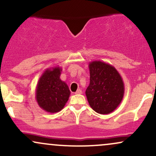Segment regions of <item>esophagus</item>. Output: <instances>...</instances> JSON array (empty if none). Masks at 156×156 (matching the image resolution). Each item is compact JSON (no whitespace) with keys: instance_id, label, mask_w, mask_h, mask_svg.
Here are the masks:
<instances>
[{"instance_id":"esophagus-1","label":"esophagus","mask_w":156,"mask_h":156,"mask_svg":"<svg viewBox=\"0 0 156 156\" xmlns=\"http://www.w3.org/2000/svg\"><path fill=\"white\" fill-rule=\"evenodd\" d=\"M81 93H82V91H81V89H78V90H77L76 92H75V94H81Z\"/></svg>"}]
</instances>
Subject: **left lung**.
<instances>
[{"instance_id":"left-lung-1","label":"left lung","mask_w":156,"mask_h":156,"mask_svg":"<svg viewBox=\"0 0 156 156\" xmlns=\"http://www.w3.org/2000/svg\"><path fill=\"white\" fill-rule=\"evenodd\" d=\"M89 68L90 83L86 90L89 104L98 114H110L122 101V78L115 67L101 61L89 62Z\"/></svg>"}]
</instances>
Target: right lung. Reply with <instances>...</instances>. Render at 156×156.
<instances>
[{
	"instance_id": "add662e5",
	"label": "right lung",
	"mask_w": 156,
	"mask_h": 156,
	"mask_svg": "<svg viewBox=\"0 0 156 156\" xmlns=\"http://www.w3.org/2000/svg\"><path fill=\"white\" fill-rule=\"evenodd\" d=\"M62 67L48 68L39 78L36 88V100L41 108L49 113L60 112L69 100L70 91L60 78Z\"/></svg>"
}]
</instances>
